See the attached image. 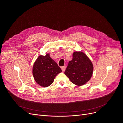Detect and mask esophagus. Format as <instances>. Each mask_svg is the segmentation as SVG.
Listing matches in <instances>:
<instances>
[{"label": "esophagus", "mask_w": 123, "mask_h": 123, "mask_svg": "<svg viewBox=\"0 0 123 123\" xmlns=\"http://www.w3.org/2000/svg\"><path fill=\"white\" fill-rule=\"evenodd\" d=\"M66 67L65 66H63V67H62L61 69H62V72H64V71H65V69H66Z\"/></svg>", "instance_id": "1"}]
</instances>
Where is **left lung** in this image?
<instances>
[{"label": "left lung", "instance_id": "obj_1", "mask_svg": "<svg viewBox=\"0 0 123 123\" xmlns=\"http://www.w3.org/2000/svg\"><path fill=\"white\" fill-rule=\"evenodd\" d=\"M93 71L92 63L84 53L75 52L69 62L65 74L72 83L78 86L85 84L90 80Z\"/></svg>", "mask_w": 123, "mask_h": 123}]
</instances>
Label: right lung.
<instances>
[{
  "label": "right lung",
  "instance_id": "1",
  "mask_svg": "<svg viewBox=\"0 0 123 123\" xmlns=\"http://www.w3.org/2000/svg\"><path fill=\"white\" fill-rule=\"evenodd\" d=\"M62 71L49 54L40 55L37 58L33 67V75L36 82L43 87L53 83L55 77Z\"/></svg>",
  "mask_w": 123,
  "mask_h": 123
}]
</instances>
